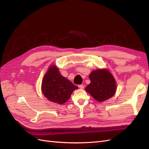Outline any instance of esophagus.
<instances>
[{"label":"esophagus","mask_w":149,"mask_h":149,"mask_svg":"<svg viewBox=\"0 0 149 149\" xmlns=\"http://www.w3.org/2000/svg\"><path fill=\"white\" fill-rule=\"evenodd\" d=\"M78 87H79V88H80V89H84V85H83V84H79V85L78 86Z\"/></svg>","instance_id":"esophagus-1"}]
</instances>
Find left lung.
Here are the masks:
<instances>
[{"instance_id":"obj_1","label":"left lung","mask_w":149,"mask_h":149,"mask_svg":"<svg viewBox=\"0 0 149 149\" xmlns=\"http://www.w3.org/2000/svg\"><path fill=\"white\" fill-rule=\"evenodd\" d=\"M89 77L91 83L85 89L96 100L102 102L114 95L116 91V81L107 70L93 71Z\"/></svg>"}]
</instances>
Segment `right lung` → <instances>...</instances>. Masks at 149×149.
Segmentation results:
<instances>
[{
  "label": "right lung",
  "mask_w": 149,
  "mask_h": 149,
  "mask_svg": "<svg viewBox=\"0 0 149 149\" xmlns=\"http://www.w3.org/2000/svg\"><path fill=\"white\" fill-rule=\"evenodd\" d=\"M70 81L60 74L55 66L49 68L42 81V92L49 101L61 104L69 100L74 90L78 89Z\"/></svg>",
  "instance_id": "add662e5"
}]
</instances>
